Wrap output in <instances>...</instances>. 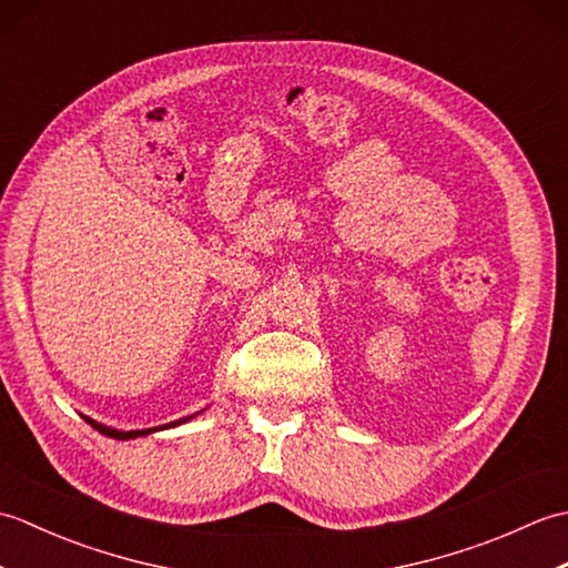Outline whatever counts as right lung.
Listing matches in <instances>:
<instances>
[{"instance_id":"right-lung-1","label":"right lung","mask_w":568,"mask_h":568,"mask_svg":"<svg viewBox=\"0 0 568 568\" xmlns=\"http://www.w3.org/2000/svg\"><path fill=\"white\" fill-rule=\"evenodd\" d=\"M202 413V409H200ZM200 413H195V415H190V417H180V419H175V422H168V425H161V427H151V429H134V432H122V429H112V427H106V425H102V422H98V419H92V417H84V422H88V425L92 427V429H98L100 434H104V437H112V439H136V437H149V434H153V432H161V429H171V427H178V425H183V422H190L192 417H197Z\"/></svg>"}]
</instances>
